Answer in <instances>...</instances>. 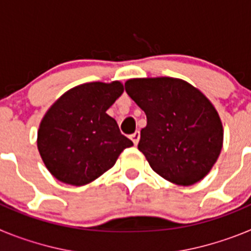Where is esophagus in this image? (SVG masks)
Segmentation results:
<instances>
[{"label":"esophagus","mask_w":251,"mask_h":251,"mask_svg":"<svg viewBox=\"0 0 251 251\" xmlns=\"http://www.w3.org/2000/svg\"><path fill=\"white\" fill-rule=\"evenodd\" d=\"M139 138H141V133H139V130H136V132L133 133L132 136H130V139H132V142L134 143V146L138 145Z\"/></svg>","instance_id":"obj_1"}]
</instances>
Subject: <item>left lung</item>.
<instances>
[{"label": "left lung", "mask_w": 251, "mask_h": 251, "mask_svg": "<svg viewBox=\"0 0 251 251\" xmlns=\"http://www.w3.org/2000/svg\"><path fill=\"white\" fill-rule=\"evenodd\" d=\"M124 86L147 117L138 150L152 170L179 186L202 179L223 148V123L211 101L176 77L129 79Z\"/></svg>", "instance_id": "8db88e82"}]
</instances>
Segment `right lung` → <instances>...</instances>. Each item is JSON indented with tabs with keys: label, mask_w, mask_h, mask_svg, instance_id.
<instances>
[{
	"label": "right lung",
	"mask_w": 251,
	"mask_h": 251,
	"mask_svg": "<svg viewBox=\"0 0 251 251\" xmlns=\"http://www.w3.org/2000/svg\"><path fill=\"white\" fill-rule=\"evenodd\" d=\"M123 90L121 81L81 84L49 108L40 123L37 148L55 178L73 186L90 183L133 146L106 114Z\"/></svg>",
	"instance_id": "1"
}]
</instances>
